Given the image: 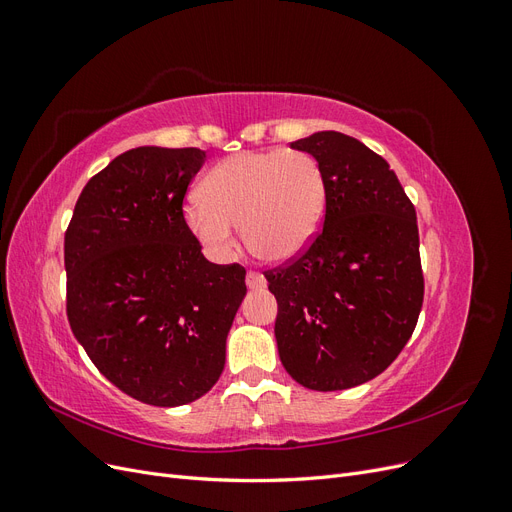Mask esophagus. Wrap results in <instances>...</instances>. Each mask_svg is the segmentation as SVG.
<instances>
[{"mask_svg":"<svg viewBox=\"0 0 512 512\" xmlns=\"http://www.w3.org/2000/svg\"><path fill=\"white\" fill-rule=\"evenodd\" d=\"M245 284H247V288H252V290H265V288H267L265 275H260V273H256V271H247Z\"/></svg>","mask_w":512,"mask_h":512,"instance_id":"esophagus-1","label":"esophagus"}]
</instances>
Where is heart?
I'll list each match as a JSON object with an SVG mask.
<instances>
[{"label": "heart", "mask_w": 512, "mask_h": 512, "mask_svg": "<svg viewBox=\"0 0 512 512\" xmlns=\"http://www.w3.org/2000/svg\"><path fill=\"white\" fill-rule=\"evenodd\" d=\"M200 198L183 209L192 235L215 258L237 247L235 224L252 254L267 262L301 256L327 213V179L307 151H243L209 170Z\"/></svg>", "instance_id": "obj_1"}]
</instances>
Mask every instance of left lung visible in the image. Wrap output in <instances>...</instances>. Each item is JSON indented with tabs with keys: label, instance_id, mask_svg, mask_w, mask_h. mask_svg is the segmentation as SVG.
Masks as SVG:
<instances>
[{
	"label": "left lung",
	"instance_id": "8db88e82",
	"mask_svg": "<svg viewBox=\"0 0 512 512\" xmlns=\"http://www.w3.org/2000/svg\"><path fill=\"white\" fill-rule=\"evenodd\" d=\"M320 162L327 213L307 250L265 271L288 374L312 391H344L389 367L414 333L425 280L416 211L378 153L342 132L290 143Z\"/></svg>",
	"mask_w": 512,
	"mask_h": 512
}]
</instances>
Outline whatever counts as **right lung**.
<instances>
[{
  "label": "right lung",
  "mask_w": 512,
  "mask_h": 512,
  "mask_svg": "<svg viewBox=\"0 0 512 512\" xmlns=\"http://www.w3.org/2000/svg\"><path fill=\"white\" fill-rule=\"evenodd\" d=\"M196 147H136L83 188L64 239L66 312L100 374L149 406L203 397L226 363L245 269L213 265L183 218Z\"/></svg>",
  "instance_id": "1"
}]
</instances>
